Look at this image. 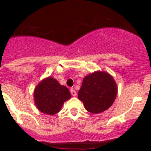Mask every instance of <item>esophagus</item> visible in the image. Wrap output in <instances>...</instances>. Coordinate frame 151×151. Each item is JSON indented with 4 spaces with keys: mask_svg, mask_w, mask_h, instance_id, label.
<instances>
[{
    "mask_svg": "<svg viewBox=\"0 0 151 151\" xmlns=\"http://www.w3.org/2000/svg\"><path fill=\"white\" fill-rule=\"evenodd\" d=\"M70 92H71V94H72L73 96H77V92H76L75 90H74L73 89H70Z\"/></svg>",
    "mask_w": 151,
    "mask_h": 151,
    "instance_id": "34e87169",
    "label": "esophagus"
}]
</instances>
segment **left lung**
Returning <instances> with one entry per match:
<instances>
[{
  "instance_id": "obj_1",
  "label": "left lung",
  "mask_w": 151,
  "mask_h": 151,
  "mask_svg": "<svg viewBox=\"0 0 151 151\" xmlns=\"http://www.w3.org/2000/svg\"><path fill=\"white\" fill-rule=\"evenodd\" d=\"M117 91L116 83L110 74L96 71L84 77L78 98L83 102L86 111L99 114L111 106Z\"/></svg>"
}]
</instances>
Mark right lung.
<instances>
[{
  "label": "right lung",
  "mask_w": 151,
  "mask_h": 151,
  "mask_svg": "<svg viewBox=\"0 0 151 151\" xmlns=\"http://www.w3.org/2000/svg\"><path fill=\"white\" fill-rule=\"evenodd\" d=\"M70 98L69 89L52 77L42 79L34 89L36 106L41 112L48 115L58 113L64 103Z\"/></svg>",
  "instance_id": "1"
}]
</instances>
